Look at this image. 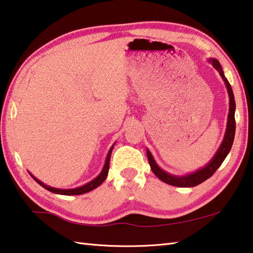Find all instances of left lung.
I'll list each match as a JSON object with an SVG mask.
<instances>
[{
	"mask_svg": "<svg viewBox=\"0 0 253 253\" xmlns=\"http://www.w3.org/2000/svg\"><path fill=\"white\" fill-rule=\"evenodd\" d=\"M211 62L212 63V66H214L216 70L219 72L221 78L224 79L227 90H228V94H229V115H228V123H227V129H226L224 141H222L218 151L216 152L215 157L212 158L209 165L203 168V169L196 171L194 173H191V174L185 175V176H174V175L168 174V173L165 171H162L160 168L157 166L155 160H153L151 153L147 150L148 161H149L152 172L155 173V174L159 177L161 181L167 183V184H170L173 186H179V187H193L201 184V183L206 181L207 179H210V177L214 174L216 170L218 169V168L221 166V163L226 159L227 155H228L232 147V142H234L235 131H236L235 96H234V93H232V88L230 86L228 80L225 78L224 71H222L221 66L218 62V60H216V59H211Z\"/></svg>",
	"mask_w": 253,
	"mask_h": 253,
	"instance_id": "1",
	"label": "left lung"
}]
</instances>
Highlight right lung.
Segmentation results:
<instances>
[{
	"mask_svg": "<svg viewBox=\"0 0 253 253\" xmlns=\"http://www.w3.org/2000/svg\"><path fill=\"white\" fill-rule=\"evenodd\" d=\"M112 150H113V147L112 149L110 150L107 155V159L105 161V166H104L102 172L100 173V175L97 177H95L93 181L86 183L85 185H83L81 187H77V189H71V190H60V189H54V187H50L46 184H43L42 182H41L39 180H37L36 177L33 176V179L36 181L39 185H42L43 189L48 190L49 192H52V193H56V194H61V195H80V194H84V193H87L90 192L94 189H96L98 185H101L102 183L104 182V180L106 179L107 176V173H108V169H110V160H111V155H112Z\"/></svg>",
	"mask_w": 253,
	"mask_h": 253,
	"instance_id": "1",
	"label": "right lung"
}]
</instances>
